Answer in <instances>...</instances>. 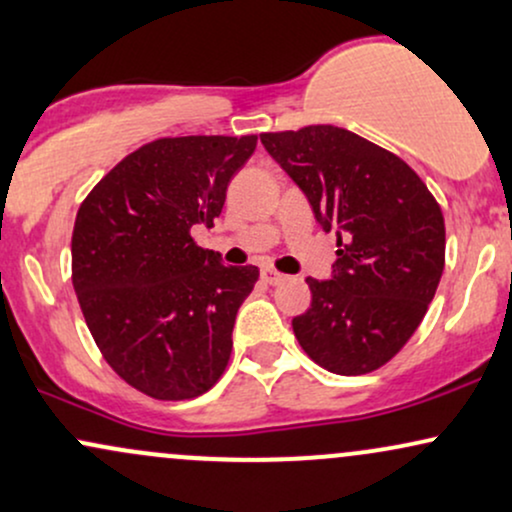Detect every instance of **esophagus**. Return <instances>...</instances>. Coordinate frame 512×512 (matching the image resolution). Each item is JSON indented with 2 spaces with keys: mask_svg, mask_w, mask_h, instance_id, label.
Segmentation results:
<instances>
[{
  "mask_svg": "<svg viewBox=\"0 0 512 512\" xmlns=\"http://www.w3.org/2000/svg\"><path fill=\"white\" fill-rule=\"evenodd\" d=\"M261 278L266 280L268 285H278V282L285 280V275L278 273V270H273V268H263V270H261Z\"/></svg>",
  "mask_w": 512,
  "mask_h": 512,
  "instance_id": "esophagus-1",
  "label": "esophagus"
}]
</instances>
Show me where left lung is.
<instances>
[{"label":"left lung","instance_id":"1","mask_svg":"<svg viewBox=\"0 0 512 512\" xmlns=\"http://www.w3.org/2000/svg\"><path fill=\"white\" fill-rule=\"evenodd\" d=\"M261 143L323 230H338L333 278H306L311 306L292 318L299 345L330 374L381 369L436 294L446 266L441 206L405 160L340 126L270 131Z\"/></svg>","mask_w":512,"mask_h":512}]
</instances>
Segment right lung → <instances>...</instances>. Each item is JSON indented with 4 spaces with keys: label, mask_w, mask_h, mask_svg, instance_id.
I'll return each instance as SVG.
<instances>
[{
    "label": "right lung",
    "mask_w": 512,
    "mask_h": 512,
    "mask_svg": "<svg viewBox=\"0 0 512 512\" xmlns=\"http://www.w3.org/2000/svg\"><path fill=\"white\" fill-rule=\"evenodd\" d=\"M256 136L158 138L112 167L76 213L71 282L114 374L155 400H191L225 374L256 266L191 237L213 227Z\"/></svg>",
    "instance_id": "obj_1"
}]
</instances>
